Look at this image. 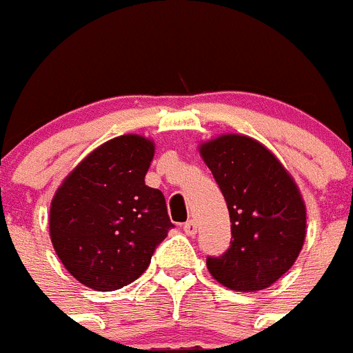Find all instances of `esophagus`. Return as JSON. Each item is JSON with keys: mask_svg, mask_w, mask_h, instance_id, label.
Here are the masks:
<instances>
[{"mask_svg": "<svg viewBox=\"0 0 353 353\" xmlns=\"http://www.w3.org/2000/svg\"><path fill=\"white\" fill-rule=\"evenodd\" d=\"M183 232H185L189 236H194L196 232H198V224H196L192 219L187 221V223L183 224Z\"/></svg>", "mask_w": 353, "mask_h": 353, "instance_id": "1", "label": "esophagus"}]
</instances>
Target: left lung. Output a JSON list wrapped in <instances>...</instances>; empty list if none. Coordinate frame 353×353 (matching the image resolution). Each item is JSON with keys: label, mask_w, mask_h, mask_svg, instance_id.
<instances>
[{"label": "left lung", "mask_w": 353, "mask_h": 353, "mask_svg": "<svg viewBox=\"0 0 353 353\" xmlns=\"http://www.w3.org/2000/svg\"><path fill=\"white\" fill-rule=\"evenodd\" d=\"M199 154L214 174L232 221L224 254L207 258L226 288H269L295 263L305 239V205L297 183L270 150L240 134L203 143Z\"/></svg>", "instance_id": "1"}]
</instances>
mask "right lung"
<instances>
[{"label":"right lung","instance_id":"add662e5","mask_svg":"<svg viewBox=\"0 0 353 353\" xmlns=\"http://www.w3.org/2000/svg\"><path fill=\"white\" fill-rule=\"evenodd\" d=\"M154 152L143 136H118L83 159L52 198L54 251L88 288L113 292L136 281L173 228L164 194L145 183Z\"/></svg>","mask_w":353,"mask_h":353}]
</instances>
